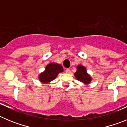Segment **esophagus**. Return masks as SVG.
<instances>
[{"label": "esophagus", "instance_id": "esophagus-1", "mask_svg": "<svg viewBox=\"0 0 127 127\" xmlns=\"http://www.w3.org/2000/svg\"><path fill=\"white\" fill-rule=\"evenodd\" d=\"M65 72H66V73L70 74V70L69 69H65Z\"/></svg>", "mask_w": 127, "mask_h": 127}]
</instances>
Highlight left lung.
I'll list each match as a JSON object with an SVG mask.
<instances>
[{
	"label": "left lung",
	"instance_id": "left-lung-1",
	"mask_svg": "<svg viewBox=\"0 0 127 127\" xmlns=\"http://www.w3.org/2000/svg\"><path fill=\"white\" fill-rule=\"evenodd\" d=\"M74 76L77 80L86 85L90 83L92 81V77L86 72V67L81 65L77 66V70L74 73Z\"/></svg>",
	"mask_w": 127,
	"mask_h": 127
}]
</instances>
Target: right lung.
Masks as SVG:
<instances>
[{
    "label": "right lung",
    "instance_id": "1",
    "mask_svg": "<svg viewBox=\"0 0 127 127\" xmlns=\"http://www.w3.org/2000/svg\"><path fill=\"white\" fill-rule=\"evenodd\" d=\"M64 71L62 66L57 63H50L46 67L45 70L39 75V81L42 83H48L55 79L60 72Z\"/></svg>",
    "mask_w": 127,
    "mask_h": 127
}]
</instances>
